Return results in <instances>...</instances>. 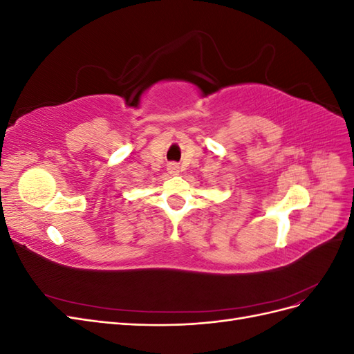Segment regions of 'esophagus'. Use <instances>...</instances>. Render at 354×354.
<instances>
[{"instance_id": "34e87169", "label": "esophagus", "mask_w": 354, "mask_h": 354, "mask_svg": "<svg viewBox=\"0 0 354 354\" xmlns=\"http://www.w3.org/2000/svg\"><path fill=\"white\" fill-rule=\"evenodd\" d=\"M167 169H168V173L169 174H173V176H177L178 174V165L177 164H174V162H171V164H168V167H167Z\"/></svg>"}]
</instances>
